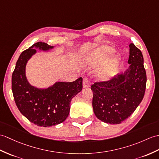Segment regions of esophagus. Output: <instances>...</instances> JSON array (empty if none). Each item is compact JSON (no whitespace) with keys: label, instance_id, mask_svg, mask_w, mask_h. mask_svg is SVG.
<instances>
[{"label":"esophagus","instance_id":"obj_1","mask_svg":"<svg viewBox=\"0 0 159 159\" xmlns=\"http://www.w3.org/2000/svg\"><path fill=\"white\" fill-rule=\"evenodd\" d=\"M83 88H88L90 87V82L87 78H84L83 79Z\"/></svg>","mask_w":159,"mask_h":159}]
</instances>
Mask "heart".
<instances>
[{"label":"heart","mask_w":159,"mask_h":159,"mask_svg":"<svg viewBox=\"0 0 159 159\" xmlns=\"http://www.w3.org/2000/svg\"><path fill=\"white\" fill-rule=\"evenodd\" d=\"M113 48L108 45L102 46L95 51L92 55L93 64L95 66L100 64L105 59L108 57L113 52ZM119 64V57L114 56L110 58L108 61L98 72L96 75L97 79L100 81H106L110 80L115 74Z\"/></svg>","instance_id":"1"}]
</instances>
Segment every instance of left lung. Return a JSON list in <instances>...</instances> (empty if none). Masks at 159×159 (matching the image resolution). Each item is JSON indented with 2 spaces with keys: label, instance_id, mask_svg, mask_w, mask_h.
Returning a JSON list of instances; mask_svg holds the SVG:
<instances>
[{
  "label": "left lung",
  "instance_id": "left-lung-1",
  "mask_svg": "<svg viewBox=\"0 0 159 159\" xmlns=\"http://www.w3.org/2000/svg\"><path fill=\"white\" fill-rule=\"evenodd\" d=\"M128 69L106 82L91 85L93 112L98 119L109 124H120L134 113L144 95L146 73L142 53L129 44Z\"/></svg>",
  "mask_w": 159,
  "mask_h": 159
}]
</instances>
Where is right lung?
<instances>
[{
    "mask_svg": "<svg viewBox=\"0 0 159 159\" xmlns=\"http://www.w3.org/2000/svg\"><path fill=\"white\" fill-rule=\"evenodd\" d=\"M55 47L38 42L21 53L12 75V92L18 109L31 123L51 127L68 117L72 99L83 89V79L71 83L55 82L47 88H39L28 82L25 75L28 61L36 53V49L49 51Z\"/></svg>",
    "mask_w": 159,
    "mask_h": 159,
    "instance_id": "obj_1",
    "label": "right lung"
}]
</instances>
